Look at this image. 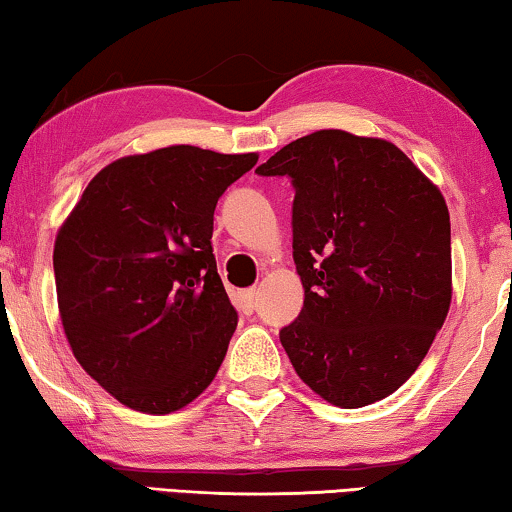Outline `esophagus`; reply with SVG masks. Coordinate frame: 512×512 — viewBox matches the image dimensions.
I'll use <instances>...</instances> for the list:
<instances>
[{
    "label": "esophagus",
    "mask_w": 512,
    "mask_h": 512,
    "mask_svg": "<svg viewBox=\"0 0 512 512\" xmlns=\"http://www.w3.org/2000/svg\"><path fill=\"white\" fill-rule=\"evenodd\" d=\"M240 303L244 307V312H254L256 307V289H247L240 293Z\"/></svg>",
    "instance_id": "1"
}]
</instances>
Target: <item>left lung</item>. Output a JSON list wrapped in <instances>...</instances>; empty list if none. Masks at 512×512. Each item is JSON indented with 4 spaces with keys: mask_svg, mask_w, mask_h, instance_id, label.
I'll list each match as a JSON object with an SVG mask.
<instances>
[{
    "mask_svg": "<svg viewBox=\"0 0 512 512\" xmlns=\"http://www.w3.org/2000/svg\"><path fill=\"white\" fill-rule=\"evenodd\" d=\"M291 177L293 261L305 289L279 340L314 394L363 408L405 384L452 303L440 188L380 137L317 130L256 170Z\"/></svg>",
    "mask_w": 512,
    "mask_h": 512,
    "instance_id": "left-lung-1",
    "label": "left lung"
}]
</instances>
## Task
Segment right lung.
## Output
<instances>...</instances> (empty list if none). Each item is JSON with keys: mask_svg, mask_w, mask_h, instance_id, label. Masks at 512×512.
Wrapping results in <instances>:
<instances>
[{"mask_svg": "<svg viewBox=\"0 0 512 512\" xmlns=\"http://www.w3.org/2000/svg\"><path fill=\"white\" fill-rule=\"evenodd\" d=\"M256 160L191 144L123 156L62 221L53 247L62 328L118 403L167 415L219 373L237 312L216 272L214 209Z\"/></svg>", "mask_w": 512, "mask_h": 512, "instance_id": "add662e5", "label": "right lung"}]
</instances>
